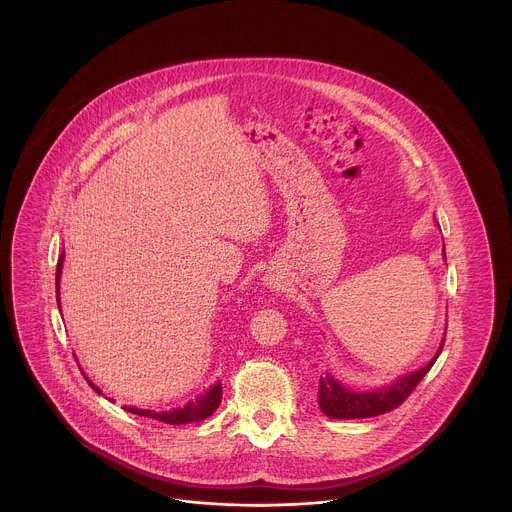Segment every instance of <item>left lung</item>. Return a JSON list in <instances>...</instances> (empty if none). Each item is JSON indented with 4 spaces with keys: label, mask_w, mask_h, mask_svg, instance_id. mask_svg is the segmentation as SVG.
Listing matches in <instances>:
<instances>
[{
    "label": "left lung",
    "mask_w": 512,
    "mask_h": 512,
    "mask_svg": "<svg viewBox=\"0 0 512 512\" xmlns=\"http://www.w3.org/2000/svg\"><path fill=\"white\" fill-rule=\"evenodd\" d=\"M443 256H445V252H443ZM441 349H443V343H441L436 357L424 368L398 378L392 386H384V388L372 390V392H353V390L345 388L343 384H339L333 376H329V374L321 376L319 378V396H317L321 412L327 418H335V420H355V418L380 416V414H386V412L398 408L414 392V388L428 374V370L434 366Z\"/></svg>",
    "instance_id": "1"
}]
</instances>
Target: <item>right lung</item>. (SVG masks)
Wrapping results in <instances>:
<instances>
[{"label": "right lung", "mask_w": 512, "mask_h": 512, "mask_svg": "<svg viewBox=\"0 0 512 512\" xmlns=\"http://www.w3.org/2000/svg\"><path fill=\"white\" fill-rule=\"evenodd\" d=\"M63 256L65 252L61 254L59 262H57V303H59V309H61V297H59V280H61V268H63ZM86 382L92 386L94 392L102 394L98 386H94L88 378ZM220 400H222V386L220 382H217L215 386H211L207 390V394H201L199 398H195L193 402H189L187 406L183 408H175V410H169V412H153V410H140V408H134V406H124L126 412H132L136 416H144V418H151V420H157V422H163V424H193V422H201L205 418H209L217 408H219Z\"/></svg>", "instance_id": "right-lung-1"}]
</instances>
